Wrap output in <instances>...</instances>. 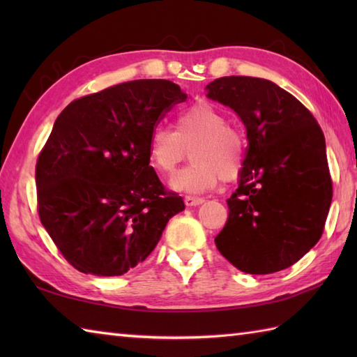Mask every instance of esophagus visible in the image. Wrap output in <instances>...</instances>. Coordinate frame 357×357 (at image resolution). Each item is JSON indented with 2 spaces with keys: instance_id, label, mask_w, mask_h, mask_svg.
<instances>
[{
  "instance_id": "esophagus-1",
  "label": "esophagus",
  "mask_w": 357,
  "mask_h": 357,
  "mask_svg": "<svg viewBox=\"0 0 357 357\" xmlns=\"http://www.w3.org/2000/svg\"><path fill=\"white\" fill-rule=\"evenodd\" d=\"M185 206L187 207H196V206H201L204 202L202 198H195V196H185Z\"/></svg>"
}]
</instances>
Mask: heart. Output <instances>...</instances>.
Returning a JSON list of instances; mask_svg holds the SVG:
<instances>
[{
    "label": "heart",
    "instance_id": "1",
    "mask_svg": "<svg viewBox=\"0 0 357 357\" xmlns=\"http://www.w3.org/2000/svg\"><path fill=\"white\" fill-rule=\"evenodd\" d=\"M192 149L193 164L174 174L170 187L188 195L207 193L219 179L234 181L245 162V139L229 124L225 113L211 102H196L176 118V130L155 127L150 135V161L170 174Z\"/></svg>",
    "mask_w": 357,
    "mask_h": 357
}]
</instances>
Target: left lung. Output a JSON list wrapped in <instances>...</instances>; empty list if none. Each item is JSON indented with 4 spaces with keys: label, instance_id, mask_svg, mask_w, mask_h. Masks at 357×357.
Masks as SVG:
<instances>
[{
    "label": "left lung",
    "instance_id": "obj_1",
    "mask_svg": "<svg viewBox=\"0 0 357 357\" xmlns=\"http://www.w3.org/2000/svg\"><path fill=\"white\" fill-rule=\"evenodd\" d=\"M206 90L238 113L248 139L216 247L250 275L288 268L321 239L333 198L321 127L304 104L268 79L222 77Z\"/></svg>",
    "mask_w": 357,
    "mask_h": 357
}]
</instances>
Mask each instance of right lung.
Here are the masks:
<instances>
[{
  "mask_svg": "<svg viewBox=\"0 0 357 357\" xmlns=\"http://www.w3.org/2000/svg\"><path fill=\"white\" fill-rule=\"evenodd\" d=\"M187 95L167 79H136L72 101L38 156V213L66 261L119 276L153 252L185 208L150 164V135Z\"/></svg>",
  "mask_w": 357,
  "mask_h": 357,
  "instance_id": "right-lung-1",
  "label": "right lung"
}]
</instances>
